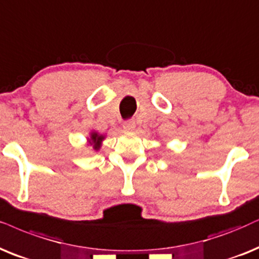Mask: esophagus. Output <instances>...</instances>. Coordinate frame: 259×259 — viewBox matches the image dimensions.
I'll use <instances>...</instances> for the list:
<instances>
[{
	"instance_id": "obj_1",
	"label": "esophagus",
	"mask_w": 259,
	"mask_h": 259,
	"mask_svg": "<svg viewBox=\"0 0 259 259\" xmlns=\"http://www.w3.org/2000/svg\"><path fill=\"white\" fill-rule=\"evenodd\" d=\"M123 129H124V132H133V130L135 129V123L132 122V120L125 122L123 124Z\"/></svg>"
}]
</instances>
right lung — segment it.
I'll use <instances>...</instances> for the list:
<instances>
[{
  "mask_svg": "<svg viewBox=\"0 0 259 259\" xmlns=\"http://www.w3.org/2000/svg\"><path fill=\"white\" fill-rule=\"evenodd\" d=\"M103 140H104L103 135H98L97 133H92L91 134V142H92V145H93V148L96 150L100 148L101 141H103Z\"/></svg>",
  "mask_w": 259,
  "mask_h": 259,
  "instance_id": "1",
  "label": "right lung"
}]
</instances>
